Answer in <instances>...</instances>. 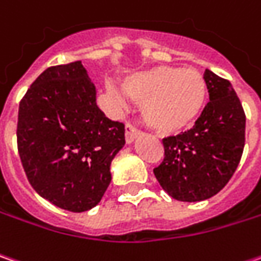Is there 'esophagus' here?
<instances>
[{
	"label": "esophagus",
	"mask_w": 261,
	"mask_h": 261,
	"mask_svg": "<svg viewBox=\"0 0 261 261\" xmlns=\"http://www.w3.org/2000/svg\"><path fill=\"white\" fill-rule=\"evenodd\" d=\"M140 136V130L139 128H136L133 124H127L125 125V140H127V143H133L134 140L137 139Z\"/></svg>",
	"instance_id": "34e87169"
}]
</instances>
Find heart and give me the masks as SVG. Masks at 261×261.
Returning <instances> with one entry per match:
<instances>
[{
  "mask_svg": "<svg viewBox=\"0 0 261 261\" xmlns=\"http://www.w3.org/2000/svg\"><path fill=\"white\" fill-rule=\"evenodd\" d=\"M125 95L141 103L143 118L160 134H176L189 127L202 111L208 86L196 69L158 66L122 82Z\"/></svg>",
  "mask_w": 261,
  "mask_h": 261,
  "instance_id": "1",
  "label": "heart"
}]
</instances>
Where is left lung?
I'll return each instance as SVG.
<instances>
[{
  "label": "left lung",
  "mask_w": 261,
  "mask_h": 261,
  "mask_svg": "<svg viewBox=\"0 0 261 261\" xmlns=\"http://www.w3.org/2000/svg\"><path fill=\"white\" fill-rule=\"evenodd\" d=\"M210 102L191 130L163 139L165 159L153 169L173 199H208L228 184L246 141V114L229 81L205 70Z\"/></svg>",
  "instance_id": "1"
}]
</instances>
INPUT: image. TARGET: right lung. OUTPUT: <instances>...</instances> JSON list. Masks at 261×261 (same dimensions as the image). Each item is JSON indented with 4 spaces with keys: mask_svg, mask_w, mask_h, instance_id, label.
<instances>
[{
    "mask_svg": "<svg viewBox=\"0 0 261 261\" xmlns=\"http://www.w3.org/2000/svg\"><path fill=\"white\" fill-rule=\"evenodd\" d=\"M124 131L98 108L95 85L77 60L50 66L27 89L17 147L36 192L62 210L84 212L99 203L111 182Z\"/></svg>",
    "mask_w": 261,
    "mask_h": 261,
    "instance_id": "add662e5",
    "label": "right lung"
}]
</instances>
